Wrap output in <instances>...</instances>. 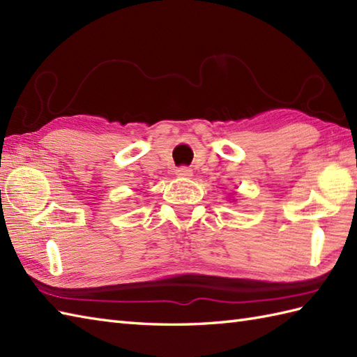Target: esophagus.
<instances>
[{"mask_svg":"<svg viewBox=\"0 0 357 357\" xmlns=\"http://www.w3.org/2000/svg\"><path fill=\"white\" fill-rule=\"evenodd\" d=\"M176 174L179 178H190V176H193V170L187 165H181L176 169Z\"/></svg>","mask_w":357,"mask_h":357,"instance_id":"34e87169","label":"esophagus"}]
</instances>
